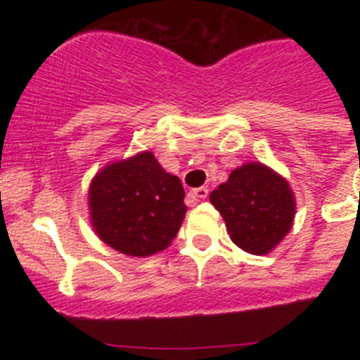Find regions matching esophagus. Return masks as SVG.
Returning a JSON list of instances; mask_svg holds the SVG:
<instances>
[{
  "label": "esophagus",
  "instance_id": "esophagus-1",
  "mask_svg": "<svg viewBox=\"0 0 360 360\" xmlns=\"http://www.w3.org/2000/svg\"><path fill=\"white\" fill-rule=\"evenodd\" d=\"M209 195V191L205 189V187H198V189H193L189 193V198L193 200V202H200V200H205Z\"/></svg>",
  "mask_w": 360,
  "mask_h": 360
}]
</instances>
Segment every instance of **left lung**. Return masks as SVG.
<instances>
[{
	"label": "left lung",
	"instance_id": "8db88e82",
	"mask_svg": "<svg viewBox=\"0 0 360 360\" xmlns=\"http://www.w3.org/2000/svg\"><path fill=\"white\" fill-rule=\"evenodd\" d=\"M229 236L245 252L265 256L290 232L295 196L287 178L262 162H247L209 196Z\"/></svg>",
	"mask_w": 360,
	"mask_h": 360
}]
</instances>
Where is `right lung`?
I'll use <instances>...</instances> for the list:
<instances>
[{"mask_svg": "<svg viewBox=\"0 0 360 360\" xmlns=\"http://www.w3.org/2000/svg\"><path fill=\"white\" fill-rule=\"evenodd\" d=\"M180 178L165 173L151 151L104 165L90 184L95 234L117 252L148 257L167 249L187 207Z\"/></svg>", "mask_w": 360, "mask_h": 360, "instance_id": "right-lung-1", "label": "right lung"}]
</instances>
